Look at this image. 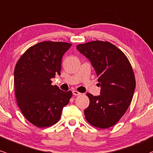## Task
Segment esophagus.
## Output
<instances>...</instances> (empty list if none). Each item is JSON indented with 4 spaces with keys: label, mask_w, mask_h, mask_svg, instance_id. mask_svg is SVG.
<instances>
[{
    "label": "esophagus",
    "mask_w": 153,
    "mask_h": 153,
    "mask_svg": "<svg viewBox=\"0 0 153 153\" xmlns=\"http://www.w3.org/2000/svg\"><path fill=\"white\" fill-rule=\"evenodd\" d=\"M73 94L75 95V96H78V95L80 94V92H78V91L73 90Z\"/></svg>",
    "instance_id": "34e87169"
}]
</instances>
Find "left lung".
<instances>
[{
  "label": "left lung",
  "instance_id": "1",
  "mask_svg": "<svg viewBox=\"0 0 153 153\" xmlns=\"http://www.w3.org/2000/svg\"><path fill=\"white\" fill-rule=\"evenodd\" d=\"M77 49L91 63L101 87L100 95L87 93L89 105L84 110L91 125L100 128L113 126L126 112L136 88L131 65L123 52L107 41L79 44Z\"/></svg>",
  "mask_w": 153,
  "mask_h": 153
}]
</instances>
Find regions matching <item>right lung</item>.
Wrapping results in <instances>:
<instances>
[{
    "label": "right lung",
    "mask_w": 153,
    "mask_h": 153,
    "mask_svg": "<svg viewBox=\"0 0 153 153\" xmlns=\"http://www.w3.org/2000/svg\"><path fill=\"white\" fill-rule=\"evenodd\" d=\"M71 43L43 41L31 46L18 60L14 69L16 102L25 118L38 128L57 123L63 107L73 93L52 85L60 75L62 59Z\"/></svg>",
    "instance_id": "add662e5"
}]
</instances>
